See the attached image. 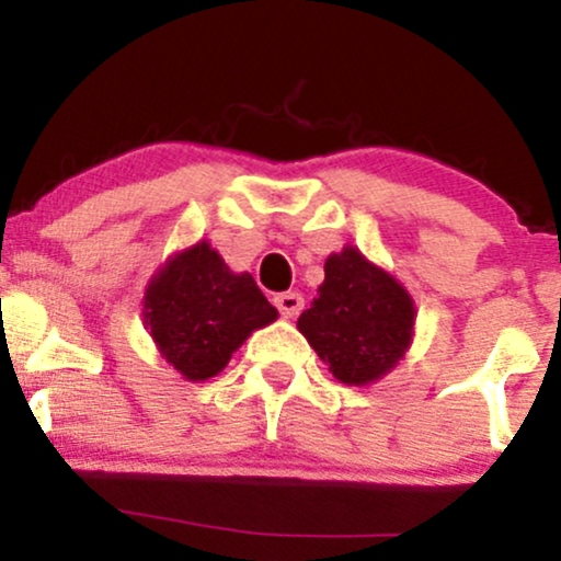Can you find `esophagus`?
I'll use <instances>...</instances> for the list:
<instances>
[{"mask_svg": "<svg viewBox=\"0 0 561 561\" xmlns=\"http://www.w3.org/2000/svg\"><path fill=\"white\" fill-rule=\"evenodd\" d=\"M274 306L279 308L282 317L295 319L302 311V295L300 293H279L274 298Z\"/></svg>", "mask_w": 561, "mask_h": 561, "instance_id": "34e87169", "label": "esophagus"}]
</instances>
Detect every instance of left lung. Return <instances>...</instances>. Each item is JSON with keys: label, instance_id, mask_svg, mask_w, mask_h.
I'll return each instance as SVG.
<instances>
[{"label": "left lung", "instance_id": "left-lung-1", "mask_svg": "<svg viewBox=\"0 0 561 561\" xmlns=\"http://www.w3.org/2000/svg\"><path fill=\"white\" fill-rule=\"evenodd\" d=\"M411 327L409 293L356 248L327 259L324 285L298 319V330L345 385L390 371L411 343Z\"/></svg>", "mask_w": 561, "mask_h": 561}]
</instances>
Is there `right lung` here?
<instances>
[{"mask_svg": "<svg viewBox=\"0 0 561 561\" xmlns=\"http://www.w3.org/2000/svg\"><path fill=\"white\" fill-rule=\"evenodd\" d=\"M274 319L276 308L253 276L231 274L205 242L169 261L145 295L152 340L186 379L218 375L248 334Z\"/></svg>", "mask_w": 561, "mask_h": 561, "instance_id": "obj_1", "label": "right lung"}]
</instances>
